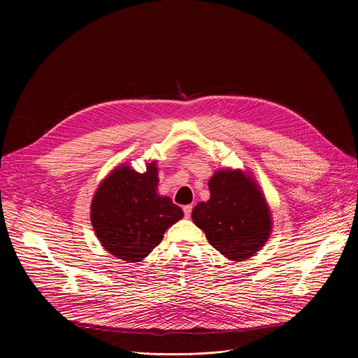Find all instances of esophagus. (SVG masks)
Wrapping results in <instances>:
<instances>
[{"label": "esophagus", "mask_w": 358, "mask_h": 358, "mask_svg": "<svg viewBox=\"0 0 358 358\" xmlns=\"http://www.w3.org/2000/svg\"><path fill=\"white\" fill-rule=\"evenodd\" d=\"M182 211H184L185 218H189V217H191V211H192V206H185V207L182 208Z\"/></svg>", "instance_id": "34e87169"}]
</instances>
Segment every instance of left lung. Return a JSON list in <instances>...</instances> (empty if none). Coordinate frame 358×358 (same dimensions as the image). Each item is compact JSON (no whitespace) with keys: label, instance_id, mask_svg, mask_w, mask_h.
Wrapping results in <instances>:
<instances>
[{"label":"left lung","instance_id":"left-lung-1","mask_svg":"<svg viewBox=\"0 0 358 358\" xmlns=\"http://www.w3.org/2000/svg\"><path fill=\"white\" fill-rule=\"evenodd\" d=\"M208 187L210 199L192 210L194 224L228 259H248L264 246L272 228L262 192L239 170L217 171Z\"/></svg>","mask_w":358,"mask_h":358}]
</instances>
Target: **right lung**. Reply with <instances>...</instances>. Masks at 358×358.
Returning <instances> with one entry per match:
<instances>
[{
  "instance_id": "1",
  "label": "right lung",
  "mask_w": 358,
  "mask_h": 358,
  "mask_svg": "<svg viewBox=\"0 0 358 358\" xmlns=\"http://www.w3.org/2000/svg\"><path fill=\"white\" fill-rule=\"evenodd\" d=\"M156 162L145 173L120 166L97 188L90 210L93 229L109 253L138 262L163 239L169 227L184 217L171 198L157 194Z\"/></svg>"
}]
</instances>
